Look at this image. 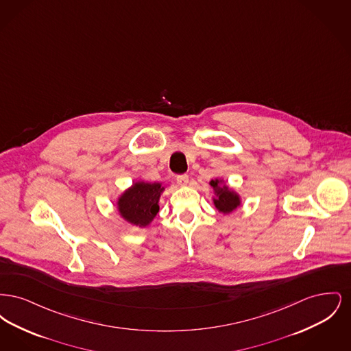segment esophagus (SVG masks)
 Segmentation results:
<instances>
[{
  "label": "esophagus",
  "instance_id": "34e87169",
  "mask_svg": "<svg viewBox=\"0 0 351 351\" xmlns=\"http://www.w3.org/2000/svg\"><path fill=\"white\" fill-rule=\"evenodd\" d=\"M176 182L180 186H185L189 182V178H188V175H179V176H176Z\"/></svg>",
  "mask_w": 351,
  "mask_h": 351
}]
</instances>
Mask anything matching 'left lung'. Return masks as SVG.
Listing matches in <instances>:
<instances>
[{"mask_svg":"<svg viewBox=\"0 0 351 351\" xmlns=\"http://www.w3.org/2000/svg\"><path fill=\"white\" fill-rule=\"evenodd\" d=\"M209 184L215 191L216 197H213V202L219 213L229 215L241 205L239 195L233 189H230L226 184H223V180L215 179L210 180Z\"/></svg>","mask_w":351,"mask_h":351,"instance_id":"obj_1","label":"left lung"}]
</instances>
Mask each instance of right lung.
I'll return each mask as SVG.
<instances>
[{"label": "right lung", "mask_w": 351, "mask_h": 351, "mask_svg": "<svg viewBox=\"0 0 351 351\" xmlns=\"http://www.w3.org/2000/svg\"><path fill=\"white\" fill-rule=\"evenodd\" d=\"M163 191L165 186L160 183H134L118 197L119 216L135 226H149L159 212V199Z\"/></svg>", "instance_id": "obj_1"}]
</instances>
